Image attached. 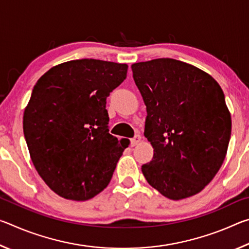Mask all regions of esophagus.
Masks as SVG:
<instances>
[{
	"instance_id": "34e87169",
	"label": "esophagus",
	"mask_w": 249,
	"mask_h": 249,
	"mask_svg": "<svg viewBox=\"0 0 249 249\" xmlns=\"http://www.w3.org/2000/svg\"><path fill=\"white\" fill-rule=\"evenodd\" d=\"M141 140H142V137H141V135H135V136L132 138V140H130V145H132L133 147L134 146H136L138 142H141Z\"/></svg>"
}]
</instances>
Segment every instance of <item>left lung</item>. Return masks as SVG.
Returning a JSON list of instances; mask_svg holds the SVG:
<instances>
[{"mask_svg": "<svg viewBox=\"0 0 249 249\" xmlns=\"http://www.w3.org/2000/svg\"><path fill=\"white\" fill-rule=\"evenodd\" d=\"M132 70L147 109L144 135L154 148L142 175L170 200L196 195L220 170L231 138V113L220 84L171 58L137 62Z\"/></svg>", "mask_w": 249, "mask_h": 249, "instance_id": "obj_1", "label": "left lung"}]
</instances>
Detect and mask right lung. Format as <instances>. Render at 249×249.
Returning <instances> with one entry per match:
<instances>
[{
    "label": "right lung",
    "instance_id": "add662e5",
    "mask_svg": "<svg viewBox=\"0 0 249 249\" xmlns=\"http://www.w3.org/2000/svg\"><path fill=\"white\" fill-rule=\"evenodd\" d=\"M126 64L80 59L53 67L34 87L23 117L32 161L65 199L86 201L107 187L125 146L108 133L105 105Z\"/></svg>",
    "mask_w": 249,
    "mask_h": 249
}]
</instances>
